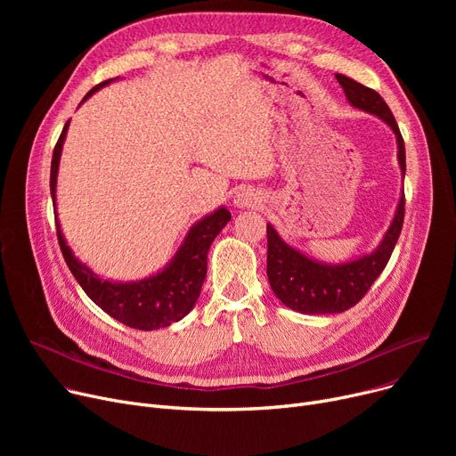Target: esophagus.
<instances>
[{"instance_id": "obj_1", "label": "esophagus", "mask_w": 456, "mask_h": 456, "mask_svg": "<svg viewBox=\"0 0 456 456\" xmlns=\"http://www.w3.org/2000/svg\"><path fill=\"white\" fill-rule=\"evenodd\" d=\"M234 203H236V207H240V208H249V207L260 205L262 198H260V194H256L255 190L246 188L242 191H238L236 198H234Z\"/></svg>"}]
</instances>
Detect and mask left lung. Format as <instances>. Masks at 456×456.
<instances>
[{
	"instance_id": "8db88e82",
	"label": "left lung",
	"mask_w": 456,
	"mask_h": 456,
	"mask_svg": "<svg viewBox=\"0 0 456 456\" xmlns=\"http://www.w3.org/2000/svg\"><path fill=\"white\" fill-rule=\"evenodd\" d=\"M347 102L387 122L397 136L399 166L404 175V142L395 118L380 95L354 79L337 74ZM404 220V191L399 200L394 222L382 238L380 246L366 256L347 265H322L305 256L281 240L277 231L268 225V281L273 294L289 308L301 314H334L354 306L361 301L375 279L387 268Z\"/></svg>"
}]
</instances>
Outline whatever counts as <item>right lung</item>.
<instances>
[{"mask_svg":"<svg viewBox=\"0 0 456 456\" xmlns=\"http://www.w3.org/2000/svg\"><path fill=\"white\" fill-rule=\"evenodd\" d=\"M112 79L95 85L85 98L109 85ZM68 124L64 126L53 150L52 159V175H50V190L55 201V184L59 172V159L62 151V142L66 138ZM55 210V205H53ZM231 220V212L222 207L214 214L207 216L200 224L190 229L184 244L181 246L175 258L170 262V266L164 268L160 273L136 281V282H109L100 277H95L85 265L74 256L71 249L66 246L64 236L57 225V238L62 251V256L69 272L74 273L85 294L98 305L102 310L127 327L140 330H153L160 327H167L179 320H183L191 308H194L201 286L207 275V253L210 244L220 231Z\"/></svg>","mask_w":456,"mask_h":456,"instance_id":"obj_1","label":"right lung"}]
</instances>
